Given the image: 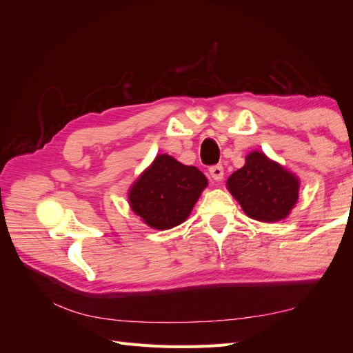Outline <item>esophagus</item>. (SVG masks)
<instances>
[{
	"label": "esophagus",
	"mask_w": 353,
	"mask_h": 353,
	"mask_svg": "<svg viewBox=\"0 0 353 353\" xmlns=\"http://www.w3.org/2000/svg\"><path fill=\"white\" fill-rule=\"evenodd\" d=\"M209 174L215 181H222V178H223V168H222V165L212 166L209 169Z\"/></svg>",
	"instance_id": "obj_1"
}]
</instances>
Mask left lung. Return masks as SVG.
<instances>
[{"instance_id":"1","label":"left lung","mask_w":353,"mask_h":353,"mask_svg":"<svg viewBox=\"0 0 353 353\" xmlns=\"http://www.w3.org/2000/svg\"><path fill=\"white\" fill-rule=\"evenodd\" d=\"M227 188L245 215L259 222L285 219L299 199L301 179L263 152L245 156V163L227 179Z\"/></svg>"}]
</instances>
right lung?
Returning <instances> with one entry per match:
<instances>
[{"label":"right lung","mask_w":353,"mask_h":353,"mask_svg":"<svg viewBox=\"0 0 353 353\" xmlns=\"http://www.w3.org/2000/svg\"><path fill=\"white\" fill-rule=\"evenodd\" d=\"M206 187L208 178L196 166L183 165L169 154H157L131 185L128 201L145 225L163 231L190 216Z\"/></svg>","instance_id":"add662e5"}]
</instances>
